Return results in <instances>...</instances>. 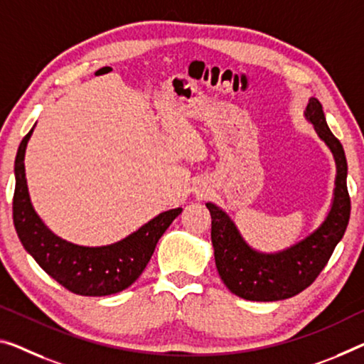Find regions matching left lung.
I'll list each match as a JSON object with an SVG mask.
<instances>
[{"instance_id":"obj_1","label":"left lung","mask_w":364,"mask_h":364,"mask_svg":"<svg viewBox=\"0 0 364 364\" xmlns=\"http://www.w3.org/2000/svg\"><path fill=\"white\" fill-rule=\"evenodd\" d=\"M306 117L312 122L317 135L331 148L337 163L331 213L317 231L283 252L259 254L244 242L225 211L213 203H206L211 215V242L218 273L229 291L239 298L279 301L304 291L327 265L348 226L351 203L346 188L343 146L327 127L322 105L316 97L307 104Z\"/></svg>"}]
</instances>
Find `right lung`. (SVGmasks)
Listing matches in <instances>:
<instances>
[{
    "instance_id": "add662e5",
    "label": "right lung",
    "mask_w": 364,
    "mask_h": 364,
    "mask_svg": "<svg viewBox=\"0 0 364 364\" xmlns=\"http://www.w3.org/2000/svg\"><path fill=\"white\" fill-rule=\"evenodd\" d=\"M32 130L22 138L14 161L16 188L13 221L24 249L50 277L68 291L81 296H109L135 283L153 255L159 237L182 208L158 215L120 242L104 247H82L60 239L32 208L26 182L24 154Z\"/></svg>"
}]
</instances>
